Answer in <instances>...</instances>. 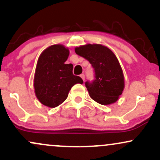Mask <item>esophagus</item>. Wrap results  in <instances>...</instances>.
Wrapping results in <instances>:
<instances>
[{"mask_svg": "<svg viewBox=\"0 0 160 160\" xmlns=\"http://www.w3.org/2000/svg\"><path fill=\"white\" fill-rule=\"evenodd\" d=\"M80 78H82V80H83V81H84V80H85V75H84L83 74H80Z\"/></svg>", "mask_w": 160, "mask_h": 160, "instance_id": "34e87169", "label": "esophagus"}]
</instances>
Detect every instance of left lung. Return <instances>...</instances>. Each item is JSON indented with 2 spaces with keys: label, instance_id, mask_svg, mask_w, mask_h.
<instances>
[{
  "label": "left lung",
  "instance_id": "obj_1",
  "mask_svg": "<svg viewBox=\"0 0 160 160\" xmlns=\"http://www.w3.org/2000/svg\"><path fill=\"white\" fill-rule=\"evenodd\" d=\"M75 52L90 62L95 79L85 85L92 99L102 105L115 103L122 95L123 72L115 54L102 44H86L75 48Z\"/></svg>",
  "mask_w": 160,
  "mask_h": 160
}]
</instances>
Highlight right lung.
Returning <instances> with one entry per match:
<instances>
[{"instance_id":"add662e5","label":"right lung","mask_w":160,"mask_h":160,"mask_svg":"<svg viewBox=\"0 0 160 160\" xmlns=\"http://www.w3.org/2000/svg\"><path fill=\"white\" fill-rule=\"evenodd\" d=\"M69 49L62 44L47 47L38 58L34 78L36 97L43 105L56 108L68 98L71 87L83 81L73 74L72 64H65Z\"/></svg>"}]
</instances>
